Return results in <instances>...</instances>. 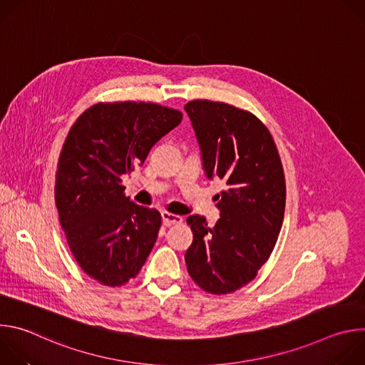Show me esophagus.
Instances as JSON below:
<instances>
[{"instance_id": "34e87169", "label": "esophagus", "mask_w": 365, "mask_h": 365, "mask_svg": "<svg viewBox=\"0 0 365 365\" xmlns=\"http://www.w3.org/2000/svg\"><path fill=\"white\" fill-rule=\"evenodd\" d=\"M162 218H163V224H165L166 227L178 225V224H182V222H183V218H182L180 215L170 214V212H163V214H162Z\"/></svg>"}]
</instances>
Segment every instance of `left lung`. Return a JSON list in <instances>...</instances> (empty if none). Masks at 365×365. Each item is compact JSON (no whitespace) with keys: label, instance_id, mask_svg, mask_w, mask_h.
I'll use <instances>...</instances> for the list:
<instances>
[{"label":"left lung","instance_id":"left-lung-1","mask_svg":"<svg viewBox=\"0 0 365 365\" xmlns=\"http://www.w3.org/2000/svg\"><path fill=\"white\" fill-rule=\"evenodd\" d=\"M185 110L206 176L227 185L217 195L221 218L215 227L203 217H187L193 241L185 262L202 290L227 294L250 283L276 245L286 205L284 172L269 128L254 114L207 99L190 101Z\"/></svg>","mask_w":365,"mask_h":365}]
</instances>
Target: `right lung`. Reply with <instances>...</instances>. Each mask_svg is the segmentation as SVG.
I'll use <instances>...</instances> for the list:
<instances>
[{"label":"right lung","instance_id":"right-lung-1","mask_svg":"<svg viewBox=\"0 0 365 365\" xmlns=\"http://www.w3.org/2000/svg\"><path fill=\"white\" fill-rule=\"evenodd\" d=\"M182 117L153 102H99L65 140L55 186L61 225L79 267L103 286L134 279L158 240L160 212L130 200L123 178Z\"/></svg>","mask_w":365,"mask_h":365}]
</instances>
